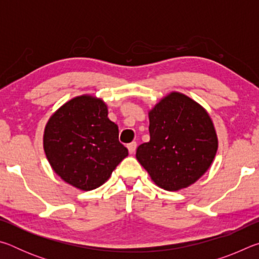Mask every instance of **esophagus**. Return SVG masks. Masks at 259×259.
<instances>
[{
    "mask_svg": "<svg viewBox=\"0 0 259 259\" xmlns=\"http://www.w3.org/2000/svg\"><path fill=\"white\" fill-rule=\"evenodd\" d=\"M136 148H137V143L133 142V143L129 144V145H128V150H129L130 154H134V153L136 152Z\"/></svg>",
    "mask_w": 259,
    "mask_h": 259,
    "instance_id": "obj_1",
    "label": "esophagus"
}]
</instances>
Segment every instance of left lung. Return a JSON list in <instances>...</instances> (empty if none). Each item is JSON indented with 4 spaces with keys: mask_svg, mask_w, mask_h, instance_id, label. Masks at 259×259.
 <instances>
[{
    "mask_svg": "<svg viewBox=\"0 0 259 259\" xmlns=\"http://www.w3.org/2000/svg\"><path fill=\"white\" fill-rule=\"evenodd\" d=\"M148 143L136 157L157 186L178 191L198 181L211 165L218 140L208 113L182 94L166 96L148 114Z\"/></svg>",
    "mask_w": 259,
    "mask_h": 259,
    "instance_id": "8db88e82",
    "label": "left lung"
}]
</instances>
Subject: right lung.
Wrapping results in <instances>:
<instances>
[{
    "label": "right lung",
    "instance_id": "add662e5",
    "mask_svg": "<svg viewBox=\"0 0 259 259\" xmlns=\"http://www.w3.org/2000/svg\"><path fill=\"white\" fill-rule=\"evenodd\" d=\"M43 146L55 172L82 191L103 185L128 155L107 106L91 96L73 98L50 117Z\"/></svg>",
    "mask_w": 259,
    "mask_h": 259
}]
</instances>
